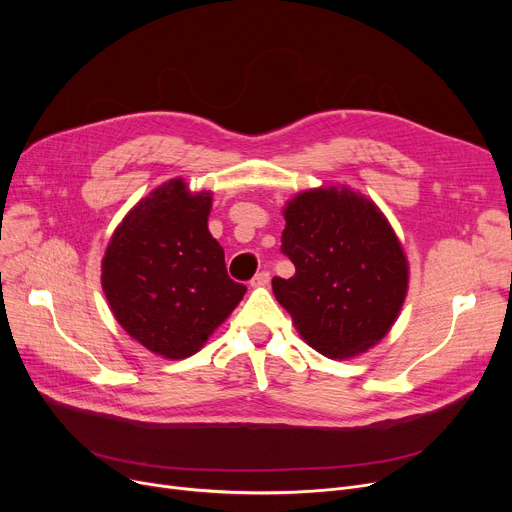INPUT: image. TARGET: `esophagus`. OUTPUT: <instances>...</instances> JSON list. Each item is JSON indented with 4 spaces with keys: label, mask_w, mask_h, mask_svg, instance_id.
Listing matches in <instances>:
<instances>
[{
    "label": "esophagus",
    "mask_w": 512,
    "mask_h": 512,
    "mask_svg": "<svg viewBox=\"0 0 512 512\" xmlns=\"http://www.w3.org/2000/svg\"><path fill=\"white\" fill-rule=\"evenodd\" d=\"M270 284V272H257L251 280V286H267Z\"/></svg>",
    "instance_id": "34e87169"
}]
</instances>
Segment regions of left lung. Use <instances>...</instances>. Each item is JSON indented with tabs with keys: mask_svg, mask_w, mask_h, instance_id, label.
<instances>
[{
	"mask_svg": "<svg viewBox=\"0 0 512 512\" xmlns=\"http://www.w3.org/2000/svg\"><path fill=\"white\" fill-rule=\"evenodd\" d=\"M282 253L294 276L274 278L276 301L328 359L378 344L407 299L409 261L382 209L348 186H319L284 207Z\"/></svg>",
	"mask_w": 512,
	"mask_h": 512,
	"instance_id": "obj_1",
	"label": "left lung"
}]
</instances>
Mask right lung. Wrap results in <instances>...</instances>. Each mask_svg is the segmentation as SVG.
Segmentation results:
<instances>
[{"mask_svg": "<svg viewBox=\"0 0 512 512\" xmlns=\"http://www.w3.org/2000/svg\"><path fill=\"white\" fill-rule=\"evenodd\" d=\"M209 211V191L172 178L124 215L105 249V299L128 336L159 357L201 351L247 292L226 272Z\"/></svg>", "mask_w": 512, "mask_h": 512, "instance_id": "right-lung-1", "label": "right lung"}]
</instances>
